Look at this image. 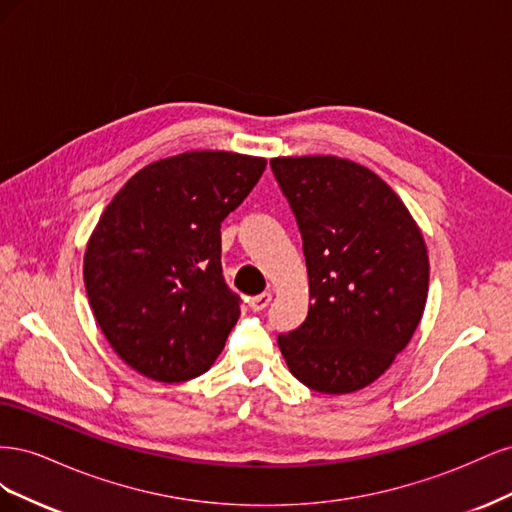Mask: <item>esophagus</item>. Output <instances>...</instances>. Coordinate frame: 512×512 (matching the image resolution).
<instances>
[{
	"label": "esophagus",
	"instance_id": "34e87169",
	"mask_svg": "<svg viewBox=\"0 0 512 512\" xmlns=\"http://www.w3.org/2000/svg\"><path fill=\"white\" fill-rule=\"evenodd\" d=\"M269 303H271V292H262V294H256V297L247 299V305H250L252 312H262Z\"/></svg>",
	"mask_w": 512,
	"mask_h": 512
}]
</instances>
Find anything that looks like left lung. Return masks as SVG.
I'll list each match as a JSON object with an SVG mask.
<instances>
[{"mask_svg":"<svg viewBox=\"0 0 512 512\" xmlns=\"http://www.w3.org/2000/svg\"><path fill=\"white\" fill-rule=\"evenodd\" d=\"M297 218L309 312L277 335L290 374L327 395L380 378L421 322L429 258L399 196L369 168L335 156L273 158Z\"/></svg>","mask_w":512,"mask_h":512,"instance_id":"1","label":"left lung"}]
</instances>
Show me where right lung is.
<instances>
[{
    "instance_id": "right-lung-1",
    "label": "right lung",
    "mask_w": 512,
    "mask_h": 512,
    "mask_svg": "<svg viewBox=\"0 0 512 512\" xmlns=\"http://www.w3.org/2000/svg\"><path fill=\"white\" fill-rule=\"evenodd\" d=\"M267 160L185 151L145 166L115 194L87 243L89 305L113 350L158 382L213 365L241 314L222 275L220 226Z\"/></svg>"
}]
</instances>
